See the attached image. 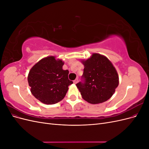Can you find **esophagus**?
<instances>
[{"instance_id":"esophagus-1","label":"esophagus","mask_w":149,"mask_h":149,"mask_svg":"<svg viewBox=\"0 0 149 149\" xmlns=\"http://www.w3.org/2000/svg\"><path fill=\"white\" fill-rule=\"evenodd\" d=\"M78 82V79H76L75 80L73 81V83H74V84H76Z\"/></svg>"}]
</instances>
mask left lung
Masks as SVG:
<instances>
[{
    "label": "left lung",
    "instance_id": "8db88e82",
    "mask_svg": "<svg viewBox=\"0 0 149 149\" xmlns=\"http://www.w3.org/2000/svg\"><path fill=\"white\" fill-rule=\"evenodd\" d=\"M83 63L84 68L81 81L76 84L82 97L91 104L106 101L119 84L115 68L106 56L96 53Z\"/></svg>",
    "mask_w": 149,
    "mask_h": 149
}]
</instances>
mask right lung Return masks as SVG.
<instances>
[{"label": "right lung", "mask_w": 149, "mask_h": 149, "mask_svg": "<svg viewBox=\"0 0 149 149\" xmlns=\"http://www.w3.org/2000/svg\"><path fill=\"white\" fill-rule=\"evenodd\" d=\"M64 63L55 57L48 56L35 64L29 72L28 82L31 93L40 101L53 104L61 101L68 86L73 81L68 79V70H63Z\"/></svg>", "instance_id": "add662e5"}]
</instances>
